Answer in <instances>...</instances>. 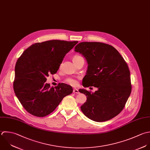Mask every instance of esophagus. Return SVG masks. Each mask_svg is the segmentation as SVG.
Here are the masks:
<instances>
[{
	"label": "esophagus",
	"mask_w": 150,
	"mask_h": 150,
	"mask_svg": "<svg viewBox=\"0 0 150 150\" xmlns=\"http://www.w3.org/2000/svg\"><path fill=\"white\" fill-rule=\"evenodd\" d=\"M73 92H74V93H76V94H78V93H79V92L78 89H76V88H74V90H73Z\"/></svg>",
	"instance_id": "1"
}]
</instances>
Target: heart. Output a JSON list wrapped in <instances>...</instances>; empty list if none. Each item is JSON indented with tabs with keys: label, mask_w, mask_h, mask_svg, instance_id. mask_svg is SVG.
I'll return each instance as SVG.
<instances>
[{
	"label": "heart",
	"mask_w": 150,
	"mask_h": 150,
	"mask_svg": "<svg viewBox=\"0 0 150 150\" xmlns=\"http://www.w3.org/2000/svg\"><path fill=\"white\" fill-rule=\"evenodd\" d=\"M81 57H81L80 55H74V56L72 57V61H73V62L76 61L78 59H79V58H81ZM65 82L66 83H67L68 84L71 85H72V86L76 85V83H77L76 80L75 79H74V78H68L66 79L65 80Z\"/></svg>",
	"instance_id": "b5f03b06"
}]
</instances>
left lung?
<instances>
[{
  "label": "left lung",
  "instance_id": "obj_1",
  "mask_svg": "<svg viewBox=\"0 0 150 150\" xmlns=\"http://www.w3.org/2000/svg\"><path fill=\"white\" fill-rule=\"evenodd\" d=\"M75 51L82 54L88 64L83 86L98 88L94 93L79 90L87 96L81 107L82 112L95 122L110 120L123 110L132 92L126 62L116 48L105 43L82 42Z\"/></svg>",
  "mask_w": 150,
  "mask_h": 150
}]
</instances>
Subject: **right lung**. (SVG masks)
I'll return each mask as SVG.
<instances>
[{"instance_id": "right-lung-1", "label": "right lung", "mask_w": 150, "mask_h": 150, "mask_svg": "<svg viewBox=\"0 0 150 150\" xmlns=\"http://www.w3.org/2000/svg\"><path fill=\"white\" fill-rule=\"evenodd\" d=\"M78 41L49 40L32 44L18 58L13 89L25 110L37 117L52 113L63 98L73 92L61 83L50 87L47 76L57 73L63 58Z\"/></svg>"}]
</instances>
